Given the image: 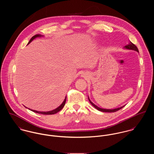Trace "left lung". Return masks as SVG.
Segmentation results:
<instances>
[{
	"label": "left lung",
	"instance_id": "1",
	"mask_svg": "<svg viewBox=\"0 0 154 154\" xmlns=\"http://www.w3.org/2000/svg\"><path fill=\"white\" fill-rule=\"evenodd\" d=\"M124 48H125V49L132 50L136 51H137V52H139V50H138V48H137V47H136L134 44H133L131 42H130L129 43V44H128V45H125V46L124 47ZM88 98L89 103H90L96 109H97V110H99V111H102V112H116V111H118V110H120L121 109H122L123 107L125 106H125H122V107H119V108H116V109H102V108H100V107L97 106L95 104H94L90 100V99H89V98L88 96Z\"/></svg>",
	"mask_w": 154,
	"mask_h": 154
}]
</instances>
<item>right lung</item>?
<instances>
[{
	"mask_svg": "<svg viewBox=\"0 0 154 154\" xmlns=\"http://www.w3.org/2000/svg\"><path fill=\"white\" fill-rule=\"evenodd\" d=\"M43 36H44V35H41V34H36V35H35L34 36H33V37L30 39V40L29 41V42H28V43L27 45H28V44H29V43H30L32 40H34L35 38H37V37H43ZM66 101V97H65V100H64V101H63V103H62V104H61L60 106H59L57 108H56V109L51 110V111H36V110H31V109H28L29 110H31V111H33V112L38 113V114H46V115L54 114H56V113L58 112L59 111H60V110H62V109L63 108V107H64L65 105ZM26 108H27V107H26Z\"/></svg>",
	"mask_w": 154,
	"mask_h": 154,
	"instance_id": "obj_1",
	"label": "right lung"
}]
</instances>
